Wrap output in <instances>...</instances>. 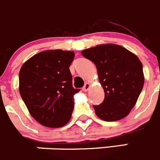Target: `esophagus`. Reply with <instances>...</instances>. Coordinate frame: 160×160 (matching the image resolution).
Masks as SVG:
<instances>
[{
	"mask_svg": "<svg viewBox=\"0 0 160 160\" xmlns=\"http://www.w3.org/2000/svg\"><path fill=\"white\" fill-rule=\"evenodd\" d=\"M90 83H88V82H86V84H85V86H83V88H82V90L83 91H87L88 90H89V88H90Z\"/></svg>",
	"mask_w": 160,
	"mask_h": 160,
	"instance_id": "esophagus-1",
	"label": "esophagus"
}]
</instances>
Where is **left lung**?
Wrapping results in <instances>:
<instances>
[{
    "instance_id": "obj_1",
    "label": "left lung",
    "mask_w": 160,
    "mask_h": 160,
    "mask_svg": "<svg viewBox=\"0 0 160 160\" xmlns=\"http://www.w3.org/2000/svg\"><path fill=\"white\" fill-rule=\"evenodd\" d=\"M95 64L105 91V99L93 105L105 121H116L129 113L143 90V65L137 55L116 44L99 45L82 51Z\"/></svg>"
}]
</instances>
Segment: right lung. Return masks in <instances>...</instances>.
<instances>
[{"label": "right lung", "instance_id": "obj_1", "mask_svg": "<svg viewBox=\"0 0 160 160\" xmlns=\"http://www.w3.org/2000/svg\"><path fill=\"white\" fill-rule=\"evenodd\" d=\"M73 51H42L29 58L19 73L20 96L31 115L48 128H60L70 121L74 110L70 66Z\"/></svg>", "mask_w": 160, "mask_h": 160}]
</instances>
